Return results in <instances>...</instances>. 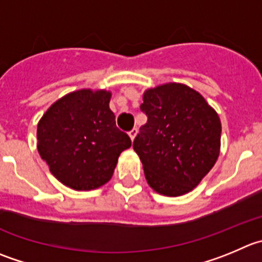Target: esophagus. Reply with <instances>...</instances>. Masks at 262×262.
Wrapping results in <instances>:
<instances>
[{
  "label": "esophagus",
  "mask_w": 262,
  "mask_h": 262,
  "mask_svg": "<svg viewBox=\"0 0 262 262\" xmlns=\"http://www.w3.org/2000/svg\"><path fill=\"white\" fill-rule=\"evenodd\" d=\"M128 135H129V138H131V140H134V139H135V136L138 135V128H136V127H134V128L128 133Z\"/></svg>",
  "instance_id": "1"
}]
</instances>
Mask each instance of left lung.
Here are the masks:
<instances>
[{"label":"left lung","instance_id":"8db88e82","mask_svg":"<svg viewBox=\"0 0 262 262\" xmlns=\"http://www.w3.org/2000/svg\"><path fill=\"white\" fill-rule=\"evenodd\" d=\"M148 121L134 140L149 185L168 196L195 188L220 153L221 122L199 92L181 83L145 91Z\"/></svg>","mask_w":262,"mask_h":262}]
</instances>
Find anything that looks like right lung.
Instances as JSON below:
<instances>
[{"instance_id":"1","label":"right lung","mask_w":262,"mask_h":262,"mask_svg":"<svg viewBox=\"0 0 262 262\" xmlns=\"http://www.w3.org/2000/svg\"><path fill=\"white\" fill-rule=\"evenodd\" d=\"M111 92L79 90L52 104L37 127L38 153L52 175L76 190L111 180L131 139L116 126Z\"/></svg>"}]
</instances>
